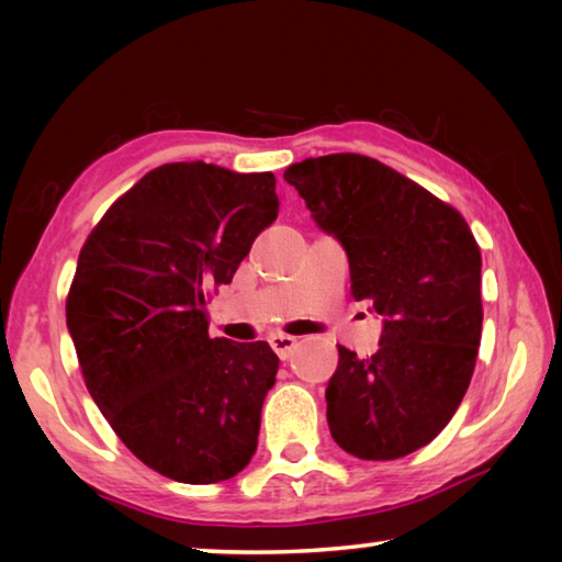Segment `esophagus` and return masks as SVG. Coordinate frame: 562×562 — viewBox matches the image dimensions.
<instances>
[{
  "label": "esophagus",
  "mask_w": 562,
  "mask_h": 562,
  "mask_svg": "<svg viewBox=\"0 0 562 562\" xmlns=\"http://www.w3.org/2000/svg\"><path fill=\"white\" fill-rule=\"evenodd\" d=\"M270 347L274 349V355H278L280 359H288V357H292V351L297 349V337H290V335H272L270 339Z\"/></svg>",
  "instance_id": "esophagus-1"
}]
</instances>
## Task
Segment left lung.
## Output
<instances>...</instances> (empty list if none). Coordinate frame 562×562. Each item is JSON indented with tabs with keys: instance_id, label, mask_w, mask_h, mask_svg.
<instances>
[{
	"instance_id": "1",
	"label": "left lung",
	"mask_w": 562,
	"mask_h": 562,
	"mask_svg": "<svg viewBox=\"0 0 562 562\" xmlns=\"http://www.w3.org/2000/svg\"><path fill=\"white\" fill-rule=\"evenodd\" d=\"M347 250L351 297L384 315L372 357L339 347L327 386L331 439L364 461L431 443L469 389L481 345V250L469 223L412 178L359 154L284 170Z\"/></svg>"
}]
</instances>
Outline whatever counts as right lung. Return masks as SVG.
Returning <instances> with one entry per match:
<instances>
[{
  "instance_id": "right-lung-1",
  "label": "right lung",
  "mask_w": 562,
  "mask_h": 562,
  "mask_svg": "<svg viewBox=\"0 0 562 562\" xmlns=\"http://www.w3.org/2000/svg\"><path fill=\"white\" fill-rule=\"evenodd\" d=\"M272 173L158 166L79 252L69 325L83 382L126 449L180 483L233 479L258 449L280 359L268 341L211 339L207 310L274 217Z\"/></svg>"
}]
</instances>
